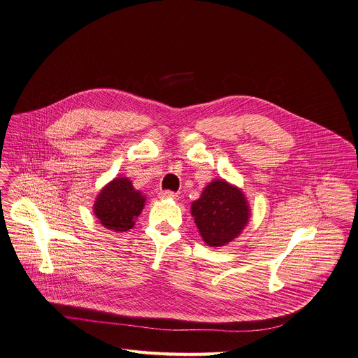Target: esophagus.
Listing matches in <instances>:
<instances>
[{"mask_svg":"<svg viewBox=\"0 0 358 358\" xmlns=\"http://www.w3.org/2000/svg\"><path fill=\"white\" fill-rule=\"evenodd\" d=\"M160 199H177L178 195L176 192H171V191H162L159 194Z\"/></svg>","mask_w":358,"mask_h":358,"instance_id":"obj_1","label":"esophagus"}]
</instances>
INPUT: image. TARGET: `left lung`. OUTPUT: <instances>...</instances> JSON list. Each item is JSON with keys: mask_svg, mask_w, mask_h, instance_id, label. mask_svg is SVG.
<instances>
[{"mask_svg": "<svg viewBox=\"0 0 358 358\" xmlns=\"http://www.w3.org/2000/svg\"><path fill=\"white\" fill-rule=\"evenodd\" d=\"M191 214L203 241L210 247H222L238 238L247 227L251 208L238 187L217 178L192 201Z\"/></svg>", "mask_w": 358, "mask_h": 358, "instance_id": "1", "label": "left lung"}]
</instances>
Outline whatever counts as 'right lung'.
I'll return each instance as SVG.
<instances>
[{
    "label": "right lung",
    "instance_id": "obj_1",
    "mask_svg": "<svg viewBox=\"0 0 358 358\" xmlns=\"http://www.w3.org/2000/svg\"><path fill=\"white\" fill-rule=\"evenodd\" d=\"M145 200L127 177H115L100 189L93 213L104 228L113 232H126L134 227Z\"/></svg>",
    "mask_w": 358,
    "mask_h": 358
}]
</instances>
